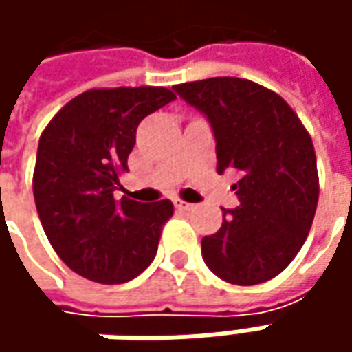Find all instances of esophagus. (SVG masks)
<instances>
[{
  "instance_id": "esophagus-1",
  "label": "esophagus",
  "mask_w": 352,
  "mask_h": 352,
  "mask_svg": "<svg viewBox=\"0 0 352 352\" xmlns=\"http://www.w3.org/2000/svg\"><path fill=\"white\" fill-rule=\"evenodd\" d=\"M174 206H176V210L178 211H190L194 208L192 204H188V201H184V199H174Z\"/></svg>"
}]
</instances>
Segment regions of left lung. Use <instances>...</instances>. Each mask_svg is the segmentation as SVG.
<instances>
[{
  "instance_id": "8db88e82",
  "label": "left lung",
  "mask_w": 352,
  "mask_h": 352,
  "mask_svg": "<svg viewBox=\"0 0 352 352\" xmlns=\"http://www.w3.org/2000/svg\"><path fill=\"white\" fill-rule=\"evenodd\" d=\"M174 91L208 117L217 172H239V208L223 210L221 229L201 239L204 261L236 286L278 276L302 249L318 208L309 133L276 91L245 78L186 82Z\"/></svg>"
}]
</instances>
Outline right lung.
Returning <instances> with one entry per match:
<instances>
[{"label":"right lung","instance_id":"add662e5","mask_svg":"<svg viewBox=\"0 0 352 352\" xmlns=\"http://www.w3.org/2000/svg\"><path fill=\"white\" fill-rule=\"evenodd\" d=\"M176 100L162 86L88 89L50 119L38 139L33 194L56 254L76 274L123 284L153 263L170 199L117 201L119 174L142 119Z\"/></svg>","mask_w":352,"mask_h":352}]
</instances>
